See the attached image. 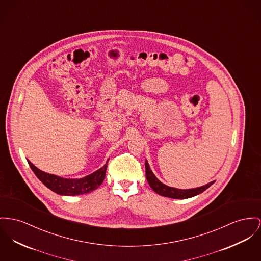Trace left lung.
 Wrapping results in <instances>:
<instances>
[{"label":"left lung","instance_id":"obj_1","mask_svg":"<svg viewBox=\"0 0 261 261\" xmlns=\"http://www.w3.org/2000/svg\"><path fill=\"white\" fill-rule=\"evenodd\" d=\"M145 176H146V179H147V182H148L149 186L152 188L153 191L157 193L158 195L168 197V198H173V199L191 198V197H194L196 195H199V194L203 193L206 189H208L211 185H213L215 183V181H212L205 186H201V187L193 188V189H185V190L169 187V186L161 183L157 179L155 175L151 171L147 160H145Z\"/></svg>","mask_w":261,"mask_h":261}]
</instances>
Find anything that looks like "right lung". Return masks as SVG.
Instances as JSON below:
<instances>
[{
  "mask_svg": "<svg viewBox=\"0 0 261 261\" xmlns=\"http://www.w3.org/2000/svg\"><path fill=\"white\" fill-rule=\"evenodd\" d=\"M32 170L36 175V177L51 191L55 192L59 195L64 196H75V195H83L90 192L96 190L104 181L107 164H105L102 168L90 174L84 178L80 179H67L62 178L53 174L45 173L39 170L37 167L31 162L28 161Z\"/></svg>",
  "mask_w": 261,
  "mask_h": 261,
  "instance_id": "1",
  "label": "right lung"
}]
</instances>
